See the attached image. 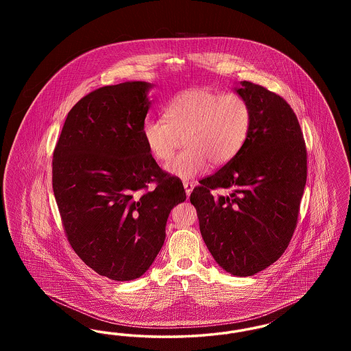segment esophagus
Segmentation results:
<instances>
[{
  "label": "esophagus",
  "mask_w": 351,
  "mask_h": 351,
  "mask_svg": "<svg viewBox=\"0 0 351 351\" xmlns=\"http://www.w3.org/2000/svg\"><path fill=\"white\" fill-rule=\"evenodd\" d=\"M183 185L186 196H189V195H191V192L193 191V188H195V185H196V184L193 183V182H184Z\"/></svg>",
  "instance_id": "esophagus-1"
}]
</instances>
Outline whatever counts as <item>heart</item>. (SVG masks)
<instances>
[{
	"instance_id": "b5f03b06",
	"label": "heart",
	"mask_w": 351,
	"mask_h": 351,
	"mask_svg": "<svg viewBox=\"0 0 351 351\" xmlns=\"http://www.w3.org/2000/svg\"><path fill=\"white\" fill-rule=\"evenodd\" d=\"M165 118H147L142 136L151 155L167 162L182 143L186 149L166 168L180 179L206 171L209 162L219 167L242 149L251 126V108L238 93H219L205 88L188 89L165 106Z\"/></svg>"
}]
</instances>
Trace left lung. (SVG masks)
<instances>
[{
	"instance_id": "8db88e82",
	"label": "left lung",
	"mask_w": 351,
	"mask_h": 351,
	"mask_svg": "<svg viewBox=\"0 0 351 351\" xmlns=\"http://www.w3.org/2000/svg\"><path fill=\"white\" fill-rule=\"evenodd\" d=\"M251 108L249 135L233 159L191 193L200 232L218 265L251 276L276 262L298 225L306 183V147L289 104L267 88L241 82ZM217 187L231 189L215 198Z\"/></svg>"
}]
</instances>
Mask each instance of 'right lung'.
<instances>
[{"label":"right lung","mask_w":351,"mask_h":351,"mask_svg":"<svg viewBox=\"0 0 351 351\" xmlns=\"http://www.w3.org/2000/svg\"><path fill=\"white\" fill-rule=\"evenodd\" d=\"M145 82L108 85L68 113L52 159V188L68 242L112 280L142 276L166 238L183 183L158 166L142 136Z\"/></svg>","instance_id":"right-lung-1"}]
</instances>
